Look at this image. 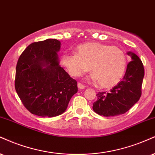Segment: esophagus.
<instances>
[{"mask_svg": "<svg viewBox=\"0 0 155 155\" xmlns=\"http://www.w3.org/2000/svg\"><path fill=\"white\" fill-rule=\"evenodd\" d=\"M77 85H78V88L80 89H84L85 88V86L81 83H78Z\"/></svg>", "mask_w": 155, "mask_h": 155, "instance_id": "obj_1", "label": "esophagus"}]
</instances>
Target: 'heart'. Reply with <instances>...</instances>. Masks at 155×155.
<instances>
[{"label":"heart","instance_id":"obj_1","mask_svg":"<svg viewBox=\"0 0 155 155\" xmlns=\"http://www.w3.org/2000/svg\"><path fill=\"white\" fill-rule=\"evenodd\" d=\"M76 50V53H64L61 58L70 75L79 77L91 66V78L102 88L116 85L124 76L127 57L120 48L92 42L79 45Z\"/></svg>","mask_w":155,"mask_h":155}]
</instances>
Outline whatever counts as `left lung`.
Segmentation results:
<instances>
[{
	"label": "left lung",
	"instance_id": "8db88e82",
	"mask_svg": "<svg viewBox=\"0 0 155 155\" xmlns=\"http://www.w3.org/2000/svg\"><path fill=\"white\" fill-rule=\"evenodd\" d=\"M131 61L127 65L126 74L109 92H99L97 100L93 104V110L105 117L116 116L126 113L139 101L141 95V85L144 68L139 57L128 52Z\"/></svg>",
	"mask_w": 155,
	"mask_h": 155
}]
</instances>
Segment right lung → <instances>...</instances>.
<instances>
[{"instance_id":"obj_1","label":"right lung","mask_w":155,"mask_h":155,"mask_svg":"<svg viewBox=\"0 0 155 155\" xmlns=\"http://www.w3.org/2000/svg\"><path fill=\"white\" fill-rule=\"evenodd\" d=\"M61 43L55 39L33 42L18 60L15 89L32 114L55 117L66 111L77 82L60 66Z\"/></svg>"}]
</instances>
